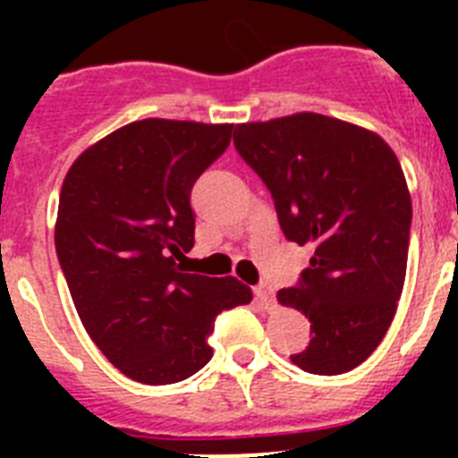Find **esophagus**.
<instances>
[{
  "mask_svg": "<svg viewBox=\"0 0 458 458\" xmlns=\"http://www.w3.org/2000/svg\"><path fill=\"white\" fill-rule=\"evenodd\" d=\"M254 295H257V301L261 307H266V310H270V307H273L275 298H273V289H270L268 284L257 286V289H254Z\"/></svg>",
  "mask_w": 458,
  "mask_h": 458,
  "instance_id": "obj_1",
  "label": "esophagus"
}]
</instances>
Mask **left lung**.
Returning <instances> with one entry per match:
<instances>
[{"label": "left lung", "instance_id": "8db88e82", "mask_svg": "<svg viewBox=\"0 0 458 458\" xmlns=\"http://www.w3.org/2000/svg\"><path fill=\"white\" fill-rule=\"evenodd\" d=\"M233 144L268 185L284 236L314 245L298 286L277 291L311 323L291 362L321 376L355 369L386 337L406 279L412 208L394 151L317 112L238 123Z\"/></svg>", "mask_w": 458, "mask_h": 458}]
</instances>
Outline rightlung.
<instances>
[{
	"label": "right lung",
	"mask_w": 458,
	"mask_h": 458,
	"mask_svg": "<svg viewBox=\"0 0 458 458\" xmlns=\"http://www.w3.org/2000/svg\"><path fill=\"white\" fill-rule=\"evenodd\" d=\"M233 123L141 119L84 148L64 179L55 245L84 330L147 386L179 383L213 358L220 311L252 302L236 277L181 273L194 245L190 190Z\"/></svg>",
	"instance_id": "1"
}]
</instances>
